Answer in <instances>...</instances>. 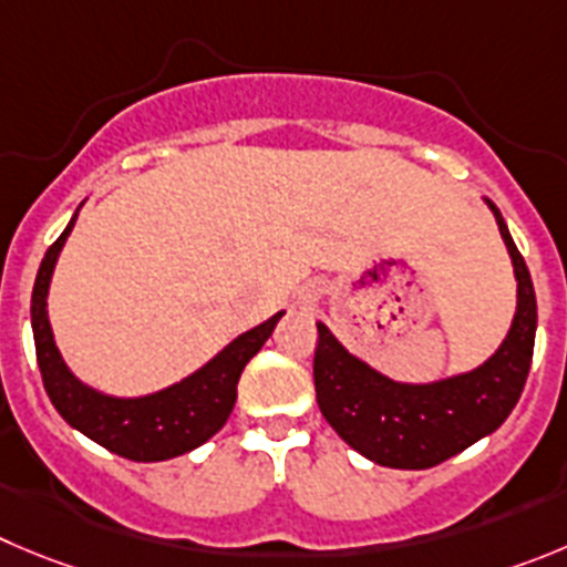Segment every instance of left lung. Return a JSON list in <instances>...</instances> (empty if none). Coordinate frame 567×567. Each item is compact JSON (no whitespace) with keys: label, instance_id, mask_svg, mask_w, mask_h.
Wrapping results in <instances>:
<instances>
[{"label":"left lung","instance_id":"obj_1","mask_svg":"<svg viewBox=\"0 0 567 567\" xmlns=\"http://www.w3.org/2000/svg\"><path fill=\"white\" fill-rule=\"evenodd\" d=\"M489 209L515 266L517 313L506 341L484 367L431 385L394 383L349 355L319 324L313 361L319 409L338 436L374 464L396 470L436 467L501 427L520 400L534 355L537 299L498 206L489 200Z\"/></svg>","mask_w":567,"mask_h":567}]
</instances>
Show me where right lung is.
<instances>
[{
	"label": "right lung",
	"instance_id": "1",
	"mask_svg": "<svg viewBox=\"0 0 567 567\" xmlns=\"http://www.w3.org/2000/svg\"><path fill=\"white\" fill-rule=\"evenodd\" d=\"M75 220L78 215L69 220L63 235L47 248L39 277H35L33 308H30L35 358H39L47 394L69 425L86 433L116 456L131 458V462H164V458L189 453L226 425L235 409L237 380L243 369L271 338L282 313L243 332L218 358H212L187 380L151 396L120 400V396H105L86 389L61 361V352L52 341L50 319H47V290H50L52 268Z\"/></svg>",
	"mask_w": 567,
	"mask_h": 567
}]
</instances>
